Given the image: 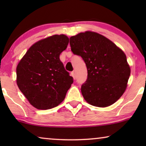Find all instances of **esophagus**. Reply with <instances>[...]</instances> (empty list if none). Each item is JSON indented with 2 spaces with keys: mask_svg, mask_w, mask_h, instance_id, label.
I'll return each instance as SVG.
<instances>
[{
  "mask_svg": "<svg viewBox=\"0 0 146 146\" xmlns=\"http://www.w3.org/2000/svg\"><path fill=\"white\" fill-rule=\"evenodd\" d=\"M71 76L73 77V78L74 79V80H76V74L74 72V71L72 72H71Z\"/></svg>",
  "mask_w": 146,
  "mask_h": 146,
  "instance_id": "esophagus-1",
  "label": "esophagus"
}]
</instances>
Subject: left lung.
Segmentation results:
<instances>
[{
  "instance_id": "8db88e82",
  "label": "left lung",
  "mask_w": 146,
  "mask_h": 146,
  "mask_svg": "<svg viewBox=\"0 0 146 146\" xmlns=\"http://www.w3.org/2000/svg\"><path fill=\"white\" fill-rule=\"evenodd\" d=\"M70 44L74 54L80 56L87 67V80L81 86L85 100L97 107L115 103L124 93L130 76L124 52L94 32L70 37Z\"/></svg>"
}]
</instances>
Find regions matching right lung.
Here are the masks:
<instances>
[{
	"label": "right lung",
	"instance_id": "add662e5",
	"mask_svg": "<svg viewBox=\"0 0 146 146\" xmlns=\"http://www.w3.org/2000/svg\"><path fill=\"white\" fill-rule=\"evenodd\" d=\"M69 38L54 35L32 46L17 67V83L30 104L39 110L59 105L73 83L60 54L66 49Z\"/></svg>",
	"mask_w": 146,
	"mask_h": 146
}]
</instances>
